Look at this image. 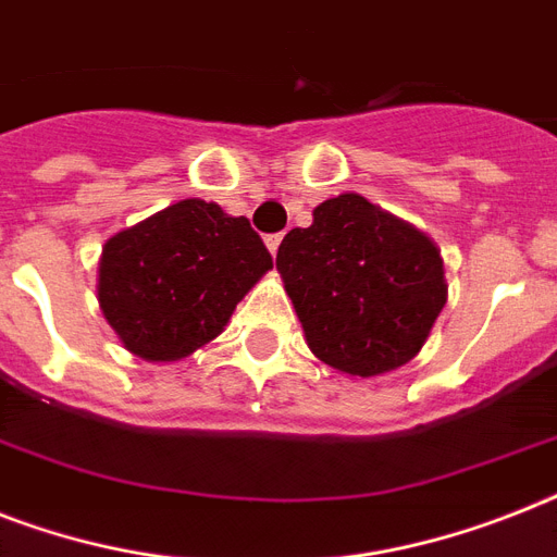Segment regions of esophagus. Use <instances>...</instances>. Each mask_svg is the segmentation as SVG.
Returning <instances> with one entry per match:
<instances>
[{"label": "esophagus", "instance_id": "esophagus-1", "mask_svg": "<svg viewBox=\"0 0 557 557\" xmlns=\"http://www.w3.org/2000/svg\"><path fill=\"white\" fill-rule=\"evenodd\" d=\"M280 243H283V234H269V237H265V246H269L271 255H277Z\"/></svg>", "mask_w": 557, "mask_h": 557}]
</instances>
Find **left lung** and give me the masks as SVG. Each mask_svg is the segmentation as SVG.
Instances as JSON below:
<instances>
[{"mask_svg": "<svg viewBox=\"0 0 557 557\" xmlns=\"http://www.w3.org/2000/svg\"><path fill=\"white\" fill-rule=\"evenodd\" d=\"M277 271L309 349L357 377L409 363L446 306L435 243L360 194L320 202L309 228H292Z\"/></svg>", "mask_w": 557, "mask_h": 557, "instance_id": "left-lung-1", "label": "left lung"}]
</instances>
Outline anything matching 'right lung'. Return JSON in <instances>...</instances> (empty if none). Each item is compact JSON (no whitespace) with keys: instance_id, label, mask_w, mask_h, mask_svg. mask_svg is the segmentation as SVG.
Returning <instances> with one entry per match:
<instances>
[{"instance_id":"1","label":"right lung","mask_w":557,"mask_h":557,"mask_svg":"<svg viewBox=\"0 0 557 557\" xmlns=\"http://www.w3.org/2000/svg\"><path fill=\"white\" fill-rule=\"evenodd\" d=\"M269 269V248L246 216L180 200L108 239L99 306L125 349L165 363L214 341Z\"/></svg>"}]
</instances>
